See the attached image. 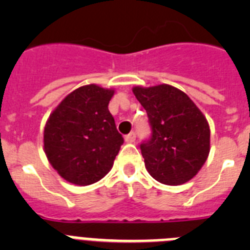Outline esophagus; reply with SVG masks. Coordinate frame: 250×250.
Instances as JSON below:
<instances>
[{
  "mask_svg": "<svg viewBox=\"0 0 250 250\" xmlns=\"http://www.w3.org/2000/svg\"><path fill=\"white\" fill-rule=\"evenodd\" d=\"M135 139H136V134L134 131H131L130 134H127V135L125 136V141H126V143H134Z\"/></svg>",
  "mask_w": 250,
  "mask_h": 250,
  "instance_id": "esophagus-1",
  "label": "esophagus"
}]
</instances>
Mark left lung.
Wrapping results in <instances>:
<instances>
[{
	"label": "left lung",
	"mask_w": 250,
	"mask_h": 250,
	"mask_svg": "<svg viewBox=\"0 0 250 250\" xmlns=\"http://www.w3.org/2000/svg\"><path fill=\"white\" fill-rule=\"evenodd\" d=\"M146 110L150 138L140 144L145 167L167 185L189 182L204 165L210 147L207 119L188 95L170 85L134 87Z\"/></svg>",
	"instance_id": "left-lung-1"
}]
</instances>
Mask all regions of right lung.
<instances>
[{"label": "right lung", "mask_w": 250, "mask_h": 250, "mask_svg": "<svg viewBox=\"0 0 250 250\" xmlns=\"http://www.w3.org/2000/svg\"><path fill=\"white\" fill-rule=\"evenodd\" d=\"M114 90L79 87L50 115L43 146L51 165L76 185L99 182L112 167L124 138L109 111Z\"/></svg>", "instance_id": "right-lung-1"}]
</instances>
